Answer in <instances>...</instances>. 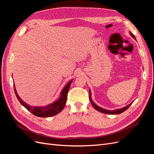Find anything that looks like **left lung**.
Here are the masks:
<instances>
[{
  "label": "left lung",
  "instance_id": "1",
  "mask_svg": "<svg viewBox=\"0 0 154 154\" xmlns=\"http://www.w3.org/2000/svg\"><path fill=\"white\" fill-rule=\"evenodd\" d=\"M129 32H130V35L132 36V38L134 39H135V40H136V37H135V36L132 33V32H130V31ZM89 100L91 101V103L92 105L93 106V107H94V108L96 110H97V111L101 112H102V113L107 114H119L122 113V112H123L124 111H125L126 110H127L128 108V107L130 105H131L132 103H132H130L127 106H124V107H123V108H122V109H116V110H106V109H105L103 108H102V107H101V106H99L98 105H96L94 101H92V97H91V91L90 89H89Z\"/></svg>",
  "mask_w": 154,
  "mask_h": 154
}]
</instances>
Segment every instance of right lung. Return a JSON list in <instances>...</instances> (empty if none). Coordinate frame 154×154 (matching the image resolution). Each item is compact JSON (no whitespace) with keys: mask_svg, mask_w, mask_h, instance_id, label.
Here are the masks:
<instances>
[{"mask_svg":"<svg viewBox=\"0 0 154 154\" xmlns=\"http://www.w3.org/2000/svg\"><path fill=\"white\" fill-rule=\"evenodd\" d=\"M72 80L73 79L71 80H70L67 83V84L63 88L61 93H60V97L58 100L54 101L52 103H50L44 106H30L29 105L26 103L24 101L20 99L19 96L18 95L15 84H14L13 86L17 99L20 101V103L22 106H24L27 110H28L32 114L36 116H38V117L40 118H48L51 117V116H53L54 115H57L63 109L67 101V93Z\"/></svg>","mask_w":154,"mask_h":154,"instance_id":"1","label":"right lung"}]
</instances>
